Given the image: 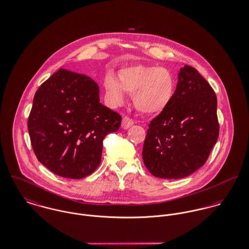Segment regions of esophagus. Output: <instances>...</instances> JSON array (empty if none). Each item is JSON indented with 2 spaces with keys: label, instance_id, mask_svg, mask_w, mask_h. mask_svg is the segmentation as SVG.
Returning <instances> with one entry per match:
<instances>
[{
  "label": "esophagus",
  "instance_id": "34e87169",
  "mask_svg": "<svg viewBox=\"0 0 249 249\" xmlns=\"http://www.w3.org/2000/svg\"><path fill=\"white\" fill-rule=\"evenodd\" d=\"M133 120L132 119H130L129 117H127V116H125V117H124L123 118V121H122V127L124 128V129H127V128H129L131 125H133Z\"/></svg>",
  "mask_w": 249,
  "mask_h": 249
}]
</instances>
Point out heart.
I'll return each mask as SVG.
<instances>
[{
    "label": "heart",
    "mask_w": 249,
    "mask_h": 249,
    "mask_svg": "<svg viewBox=\"0 0 249 249\" xmlns=\"http://www.w3.org/2000/svg\"><path fill=\"white\" fill-rule=\"evenodd\" d=\"M119 81L112 73L105 77L107 95L114 106L123 103L125 91L133 94V103L138 110L159 113L170 105L175 95V77L164 67L129 66L119 71Z\"/></svg>",
    "instance_id": "b5f03b06"
}]
</instances>
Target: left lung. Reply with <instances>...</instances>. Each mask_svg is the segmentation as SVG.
Instances as JSON below:
<instances>
[{"instance_id": "obj_1", "label": "left lung", "mask_w": 249, "mask_h": 249, "mask_svg": "<svg viewBox=\"0 0 249 249\" xmlns=\"http://www.w3.org/2000/svg\"><path fill=\"white\" fill-rule=\"evenodd\" d=\"M218 132L214 91L196 69L185 65L172 102L148 124L143 163L155 178H186L205 164Z\"/></svg>"}]
</instances>
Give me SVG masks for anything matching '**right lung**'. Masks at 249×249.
I'll list each match as a JSON object with an SVG mask.
<instances>
[{"label": "right lung", "mask_w": 249, "mask_h": 249, "mask_svg": "<svg viewBox=\"0 0 249 249\" xmlns=\"http://www.w3.org/2000/svg\"><path fill=\"white\" fill-rule=\"evenodd\" d=\"M89 76L59 69L37 89L28 129L38 161L62 178L90 176L102 160L103 142L122 122L100 103Z\"/></svg>", "instance_id": "obj_1"}]
</instances>
